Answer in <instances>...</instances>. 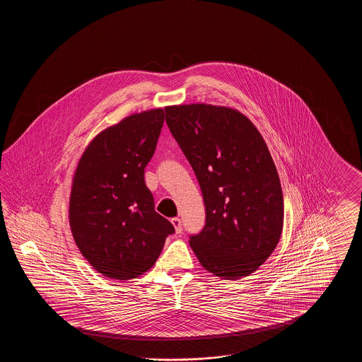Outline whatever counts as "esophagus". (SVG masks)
Returning a JSON list of instances; mask_svg holds the SVG:
<instances>
[{
	"mask_svg": "<svg viewBox=\"0 0 362 362\" xmlns=\"http://www.w3.org/2000/svg\"><path fill=\"white\" fill-rule=\"evenodd\" d=\"M171 223H173V228H175V232H176L177 235H180L182 230H183V228H182V220L177 218V217H175V218L171 220Z\"/></svg>",
	"mask_w": 362,
	"mask_h": 362,
	"instance_id": "obj_1",
	"label": "esophagus"
}]
</instances>
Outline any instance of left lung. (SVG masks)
I'll list each match as a JSON object with an SVG mask.
<instances>
[{
  "label": "left lung",
  "instance_id": "obj_1",
  "mask_svg": "<svg viewBox=\"0 0 362 362\" xmlns=\"http://www.w3.org/2000/svg\"><path fill=\"white\" fill-rule=\"evenodd\" d=\"M165 122L201 186L206 224L189 245L213 276L257 272L282 233L284 195L258 129L240 111L211 104L165 107Z\"/></svg>",
  "mask_w": 362,
  "mask_h": 362
}]
</instances>
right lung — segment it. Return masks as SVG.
<instances>
[{"label": "right lung", "mask_w": 362, "mask_h": 362, "mask_svg": "<svg viewBox=\"0 0 362 362\" xmlns=\"http://www.w3.org/2000/svg\"><path fill=\"white\" fill-rule=\"evenodd\" d=\"M164 110L133 114L86 146L71 182L69 224L88 263L119 281L146 273L173 225L155 210L145 167L155 153Z\"/></svg>", "instance_id": "right-lung-1"}]
</instances>
